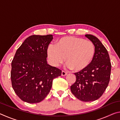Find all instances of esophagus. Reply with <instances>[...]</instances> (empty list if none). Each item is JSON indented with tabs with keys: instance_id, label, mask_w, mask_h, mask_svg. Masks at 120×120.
I'll return each instance as SVG.
<instances>
[{
	"instance_id": "34e87169",
	"label": "esophagus",
	"mask_w": 120,
	"mask_h": 120,
	"mask_svg": "<svg viewBox=\"0 0 120 120\" xmlns=\"http://www.w3.org/2000/svg\"><path fill=\"white\" fill-rule=\"evenodd\" d=\"M67 75V73L66 72H65L64 71H62L61 76H66Z\"/></svg>"
}]
</instances>
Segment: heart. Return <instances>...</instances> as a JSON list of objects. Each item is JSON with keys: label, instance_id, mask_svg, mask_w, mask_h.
<instances>
[{"label": "heart", "instance_id": "1", "mask_svg": "<svg viewBox=\"0 0 120 120\" xmlns=\"http://www.w3.org/2000/svg\"><path fill=\"white\" fill-rule=\"evenodd\" d=\"M95 51L93 42L75 36L61 38L56 45L50 44L47 49L48 58L53 66H59L66 58L67 67L75 71L84 70L89 66Z\"/></svg>", "mask_w": 120, "mask_h": 120}]
</instances>
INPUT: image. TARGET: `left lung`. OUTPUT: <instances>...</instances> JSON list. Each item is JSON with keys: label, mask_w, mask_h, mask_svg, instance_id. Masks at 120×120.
I'll return each instance as SVG.
<instances>
[{"label": "left lung", "mask_w": 120, "mask_h": 120, "mask_svg": "<svg viewBox=\"0 0 120 120\" xmlns=\"http://www.w3.org/2000/svg\"><path fill=\"white\" fill-rule=\"evenodd\" d=\"M85 36L94 44L95 54L87 68L75 73L76 80L70 89L79 100L90 101L98 99L106 89L110 79L111 64L106 49L98 38L90 34Z\"/></svg>", "instance_id": "left-lung-1"}]
</instances>
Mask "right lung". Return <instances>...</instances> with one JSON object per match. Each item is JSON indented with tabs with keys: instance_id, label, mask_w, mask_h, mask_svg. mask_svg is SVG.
Returning <instances> with one entry per match:
<instances>
[{
	"instance_id": "1",
	"label": "right lung",
	"mask_w": 120,
	"mask_h": 120,
	"mask_svg": "<svg viewBox=\"0 0 120 120\" xmlns=\"http://www.w3.org/2000/svg\"><path fill=\"white\" fill-rule=\"evenodd\" d=\"M52 39L51 34L30 36L16 51L11 62V85L25 102L43 101L50 92L53 79L61 75V70L48 64L46 60Z\"/></svg>"
}]
</instances>
